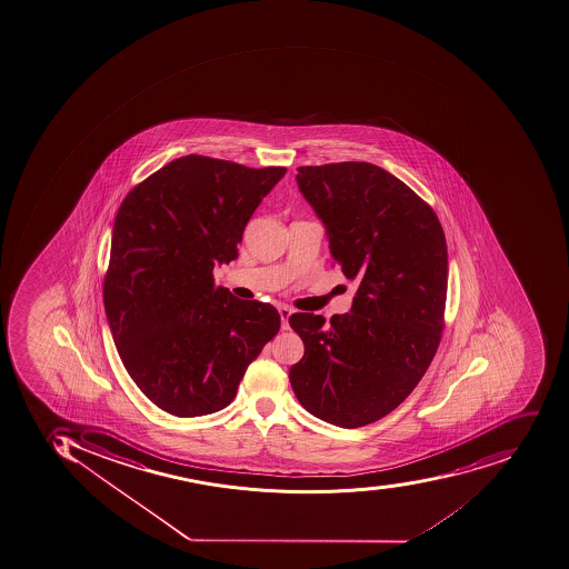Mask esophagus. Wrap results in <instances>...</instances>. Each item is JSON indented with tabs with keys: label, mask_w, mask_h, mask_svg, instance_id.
<instances>
[{
	"label": "esophagus",
	"mask_w": 569,
	"mask_h": 569,
	"mask_svg": "<svg viewBox=\"0 0 569 569\" xmlns=\"http://www.w3.org/2000/svg\"><path fill=\"white\" fill-rule=\"evenodd\" d=\"M278 313H280L283 330H289V318H291L292 310L286 307V305H280V307H278Z\"/></svg>",
	"instance_id": "34e87169"
}]
</instances>
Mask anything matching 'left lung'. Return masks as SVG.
Returning a JSON list of instances; mask_svg holds the SVG:
<instances>
[{
  "label": "left lung",
  "instance_id": "left-lung-1",
  "mask_svg": "<svg viewBox=\"0 0 569 569\" xmlns=\"http://www.w3.org/2000/svg\"><path fill=\"white\" fill-rule=\"evenodd\" d=\"M298 188L327 227L351 312L295 313L305 355L289 370L305 410L339 428L383 419L413 392L440 346L446 233L437 212L383 168L358 161L298 168Z\"/></svg>",
  "mask_w": 569,
  "mask_h": 569
}]
</instances>
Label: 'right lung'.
Instances as JSON below:
<instances>
[{"instance_id":"add662e5","label":"right lung","mask_w":569,"mask_h":569,"mask_svg":"<svg viewBox=\"0 0 569 569\" xmlns=\"http://www.w3.org/2000/svg\"><path fill=\"white\" fill-rule=\"evenodd\" d=\"M286 172L190 154L120 203L102 300L123 367L167 413L223 410L280 330L274 307L238 300L212 269L238 257L248 220Z\"/></svg>"}]
</instances>
